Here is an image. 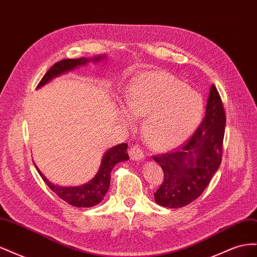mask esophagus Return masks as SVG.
Here are the masks:
<instances>
[{
	"instance_id": "obj_1",
	"label": "esophagus",
	"mask_w": 257,
	"mask_h": 257,
	"mask_svg": "<svg viewBox=\"0 0 257 257\" xmlns=\"http://www.w3.org/2000/svg\"><path fill=\"white\" fill-rule=\"evenodd\" d=\"M130 158H131V160L137 161V162L143 161L145 159L144 151L138 146H134L133 148H131V150H130Z\"/></svg>"
}]
</instances>
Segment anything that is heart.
<instances>
[{
  "instance_id": "heart-1",
  "label": "heart",
  "mask_w": 257,
  "mask_h": 257,
  "mask_svg": "<svg viewBox=\"0 0 257 257\" xmlns=\"http://www.w3.org/2000/svg\"><path fill=\"white\" fill-rule=\"evenodd\" d=\"M127 110L134 116H146L144 134L154 149H172L193 135L205 110L199 92L163 72H146L132 80L125 96ZM121 121L133 119L123 111Z\"/></svg>"
}]
</instances>
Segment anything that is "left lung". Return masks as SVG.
Segmentation results:
<instances>
[{
    "instance_id": "obj_1",
    "label": "left lung",
    "mask_w": 257,
    "mask_h": 257,
    "mask_svg": "<svg viewBox=\"0 0 257 257\" xmlns=\"http://www.w3.org/2000/svg\"><path fill=\"white\" fill-rule=\"evenodd\" d=\"M225 123L222 99L212 84L205 118L190 141L175 152L153 157L164 172V181L154 193L157 204L181 208L200 196L220 167Z\"/></svg>"
}]
</instances>
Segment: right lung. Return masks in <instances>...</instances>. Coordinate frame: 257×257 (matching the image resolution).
I'll list each match as a JSON object with an SVG mask.
<instances>
[{"mask_svg": "<svg viewBox=\"0 0 257 257\" xmlns=\"http://www.w3.org/2000/svg\"><path fill=\"white\" fill-rule=\"evenodd\" d=\"M105 58L106 54H104V56H96L90 59H65L57 62V63L45 74L36 89L44 87L46 83L50 82L52 79L56 78V77L74 71V69L80 66L87 65L90 62L97 63V62H99L100 60H104ZM126 150L127 144H120L111 147L110 149H108L103 155L102 163H100L97 174L87 183L77 186H60L57 184H53L43 175V173L38 169L35 163L34 165L37 169L38 174L41 175L43 180L46 182V184H47L61 199H63L66 203L74 207L89 208L99 204L100 201L104 199L106 193L109 190L111 170L118 163L130 160Z\"/></svg>", "mask_w": 257, "mask_h": 257, "instance_id": "right-lung-1", "label": "right lung"}]
</instances>
